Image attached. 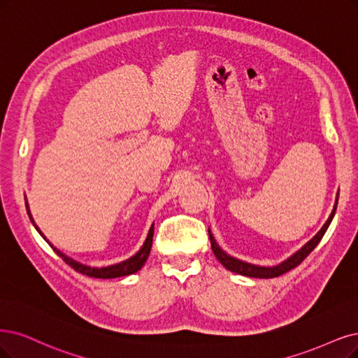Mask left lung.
<instances>
[{
    "label": "left lung",
    "instance_id": "1",
    "mask_svg": "<svg viewBox=\"0 0 358 358\" xmlns=\"http://www.w3.org/2000/svg\"><path fill=\"white\" fill-rule=\"evenodd\" d=\"M338 196H339V192H338ZM336 206H338V197H336V202H335V208L332 210V214H330V217L327 218V221H326L324 226L322 227V230L317 233L310 242H307L306 245H303L298 250V252H295L292 257H289L286 261L279 264V266L261 267V266H255V264H249V262L237 259L234 257H230L229 254L224 252V250L217 245L213 233H210V230H208L210 246H213V252L217 257V259L222 264V266L226 267L227 270L233 271V273L248 275V277H258V279H273V277H279V275L290 271L292 268L298 267L299 264L313 252L314 248L320 243V241L323 239V236H324L327 227L330 226V222H332V220H334V215L336 213Z\"/></svg>",
    "mask_w": 358,
    "mask_h": 358
}]
</instances>
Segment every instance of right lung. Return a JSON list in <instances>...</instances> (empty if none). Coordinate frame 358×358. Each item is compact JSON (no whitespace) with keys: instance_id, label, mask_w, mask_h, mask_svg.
Here are the masks:
<instances>
[{"instance_id":"obj_1","label":"right lung","mask_w":358,"mask_h":358,"mask_svg":"<svg viewBox=\"0 0 358 358\" xmlns=\"http://www.w3.org/2000/svg\"><path fill=\"white\" fill-rule=\"evenodd\" d=\"M26 210H28V215H29V218H31V222L34 224L35 229L38 230V233L41 234V236L44 237V239H45V236L41 233V230H39V229L36 227V224H35V221H34V218H32V215H31V210H29L28 202H26ZM45 241H47V239H45ZM152 242H153V224H152V227H150V230H149L148 237H145L144 245L141 246V249L138 250V252H137L134 257H131V258H128V259H125V261H122V262H119V264H113V266L100 267V268H99V267L84 266V264H81V262H78V261L69 258L68 255H64L63 252H60V250H59L57 248H55V246H52V245L47 241V243H48L52 249H55V252H56L66 264H68V266H71L75 271L81 273V274H85V275H88V277H96V279H115V277H124V275H129V274L137 273V271L144 266V262L148 261V258H149L150 249H152Z\"/></svg>"}]
</instances>
